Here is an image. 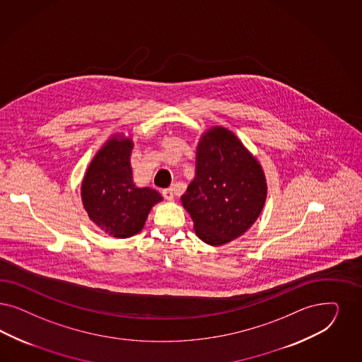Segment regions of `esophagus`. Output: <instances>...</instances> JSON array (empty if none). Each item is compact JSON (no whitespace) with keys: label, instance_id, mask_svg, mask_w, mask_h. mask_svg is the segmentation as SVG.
<instances>
[{"label":"esophagus","instance_id":"obj_1","mask_svg":"<svg viewBox=\"0 0 362 362\" xmlns=\"http://www.w3.org/2000/svg\"><path fill=\"white\" fill-rule=\"evenodd\" d=\"M163 197L167 200H174V188H165V189H163Z\"/></svg>","mask_w":362,"mask_h":362}]
</instances>
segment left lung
Returning a JSON list of instances; mask_svg holds the SVG:
<instances>
[{"instance_id": "1", "label": "left lung", "mask_w": 362, "mask_h": 362, "mask_svg": "<svg viewBox=\"0 0 362 362\" xmlns=\"http://www.w3.org/2000/svg\"><path fill=\"white\" fill-rule=\"evenodd\" d=\"M262 167L231 131L209 129L198 144L197 174L182 195L198 237L222 246L245 234L266 200Z\"/></svg>"}]
</instances>
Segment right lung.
Listing matches in <instances>:
<instances>
[{"instance_id": "1", "label": "right lung", "mask_w": 362, "mask_h": 362, "mask_svg": "<svg viewBox=\"0 0 362 362\" xmlns=\"http://www.w3.org/2000/svg\"><path fill=\"white\" fill-rule=\"evenodd\" d=\"M132 147L131 139H110L92 159L81 185L88 216L111 237L137 234L152 206L162 200L156 189L134 185L129 164Z\"/></svg>"}]
</instances>
